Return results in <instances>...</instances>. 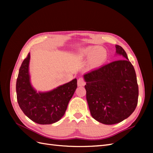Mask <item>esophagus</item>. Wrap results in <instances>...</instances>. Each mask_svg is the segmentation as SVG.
Returning a JSON list of instances; mask_svg holds the SVG:
<instances>
[{"label": "esophagus", "instance_id": "34e87169", "mask_svg": "<svg viewBox=\"0 0 153 153\" xmlns=\"http://www.w3.org/2000/svg\"><path fill=\"white\" fill-rule=\"evenodd\" d=\"M85 85V82L84 81V79L83 77H79V78L77 79V85L78 86H84Z\"/></svg>", "mask_w": 153, "mask_h": 153}]
</instances>
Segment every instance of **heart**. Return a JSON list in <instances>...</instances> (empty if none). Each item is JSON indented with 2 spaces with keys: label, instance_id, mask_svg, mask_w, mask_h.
<instances>
[{
  "label": "heart",
  "instance_id": "1",
  "mask_svg": "<svg viewBox=\"0 0 153 153\" xmlns=\"http://www.w3.org/2000/svg\"><path fill=\"white\" fill-rule=\"evenodd\" d=\"M82 54L86 56H91L89 64L90 66L92 67H96L103 62L107 56L106 51L103 48H87L86 49L83 51Z\"/></svg>",
  "mask_w": 153,
  "mask_h": 153
}]
</instances>
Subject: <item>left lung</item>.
Masks as SVG:
<instances>
[{
  "mask_svg": "<svg viewBox=\"0 0 153 153\" xmlns=\"http://www.w3.org/2000/svg\"><path fill=\"white\" fill-rule=\"evenodd\" d=\"M122 60L93 70L83 76L86 98L93 118L112 125L121 122L134 112L137 105L139 88L135 71L126 51L116 45Z\"/></svg>",
  "mask_w": 153,
  "mask_h": 153,
  "instance_id": "1",
  "label": "left lung"
}]
</instances>
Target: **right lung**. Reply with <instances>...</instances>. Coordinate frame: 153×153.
Listing matches in <instances>:
<instances>
[{"instance_id":"right-lung-1","label":"right lung","mask_w":153,"mask_h":153,"mask_svg":"<svg viewBox=\"0 0 153 153\" xmlns=\"http://www.w3.org/2000/svg\"><path fill=\"white\" fill-rule=\"evenodd\" d=\"M30 54L21 65L16 81L17 100L20 108L29 118L39 124H51L64 115L70 100L77 85L74 79L45 93H37L30 83L29 64Z\"/></svg>"}]
</instances>
